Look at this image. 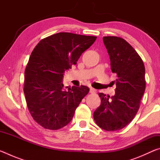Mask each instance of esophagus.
<instances>
[{
  "label": "esophagus",
  "mask_w": 160,
  "mask_h": 160,
  "mask_svg": "<svg viewBox=\"0 0 160 160\" xmlns=\"http://www.w3.org/2000/svg\"><path fill=\"white\" fill-rule=\"evenodd\" d=\"M97 90H95V89H94L93 88H90V93H96Z\"/></svg>",
  "instance_id": "34e87169"
}]
</instances>
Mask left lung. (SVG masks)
<instances>
[{
    "instance_id": "1",
    "label": "left lung",
    "mask_w": 160,
    "mask_h": 160,
    "mask_svg": "<svg viewBox=\"0 0 160 160\" xmlns=\"http://www.w3.org/2000/svg\"><path fill=\"white\" fill-rule=\"evenodd\" d=\"M111 61V69L117 75L115 94L99 93L101 104L94 111L97 126L107 131L122 129L134 118L145 90V66L138 53L125 39L104 37Z\"/></svg>"
}]
</instances>
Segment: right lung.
I'll use <instances>...</instances> for the list:
<instances>
[{
    "mask_svg": "<svg viewBox=\"0 0 160 160\" xmlns=\"http://www.w3.org/2000/svg\"><path fill=\"white\" fill-rule=\"evenodd\" d=\"M97 39L60 32L42 39L29 57L25 71L24 93L28 109L43 128L58 130L68 125L88 94L87 86L64 89V72L75 65Z\"/></svg>",
    "mask_w": 160,
    "mask_h": 160,
    "instance_id": "1",
    "label": "right lung"
}]
</instances>
